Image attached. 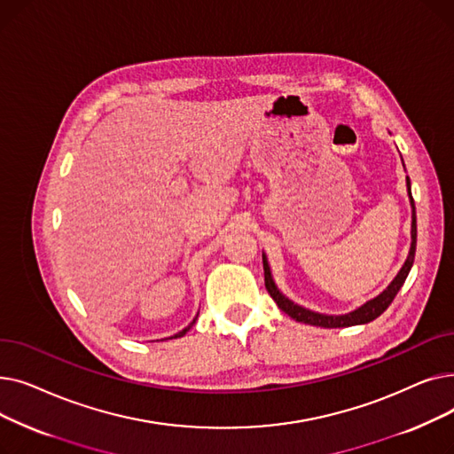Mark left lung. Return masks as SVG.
I'll return each mask as SVG.
<instances>
[{"instance_id": "left-lung-1", "label": "left lung", "mask_w": 454, "mask_h": 454, "mask_svg": "<svg viewBox=\"0 0 454 454\" xmlns=\"http://www.w3.org/2000/svg\"><path fill=\"white\" fill-rule=\"evenodd\" d=\"M407 189H409V197H411V206H412V243H411V252L407 261H404V265L401 267V270L397 272V276L394 278V281L388 285V287L380 293L379 296H375L373 300L366 301L364 305H361L359 309H355V311L348 313V315H339V317H331V315H320L315 311H309V309L291 301L287 296H283L276 283L272 279L270 274V267L267 263V257L263 255V270H265V287L269 291V294L272 296V300L278 303V307L285 315H289L291 318H294L296 322H303L309 325H320V327H349V325H359V324H368L372 320H375L377 317L383 315L388 305L394 301L395 294L399 293V289L403 287L404 279H407L412 263H414V255H416V206H414V199H412V191H411V180L407 176Z\"/></svg>"}]
</instances>
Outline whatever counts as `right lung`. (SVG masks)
Masks as SVG:
<instances>
[{
	"mask_svg": "<svg viewBox=\"0 0 454 454\" xmlns=\"http://www.w3.org/2000/svg\"><path fill=\"white\" fill-rule=\"evenodd\" d=\"M195 322H197V318H193V322H191V324H189V325H187L185 329H182L180 333H176V335H175V339H178V337H184V335H185V333H187V331H189L191 327H193V324H195ZM171 339H173V337H171Z\"/></svg>",
	"mask_w": 454,
	"mask_h": 454,
	"instance_id": "1",
	"label": "right lung"
}]
</instances>
